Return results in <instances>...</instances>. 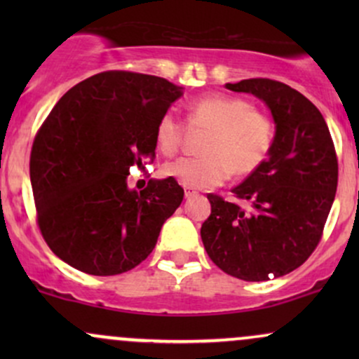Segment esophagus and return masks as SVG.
<instances>
[{"instance_id":"obj_1","label":"esophagus","mask_w":359,"mask_h":359,"mask_svg":"<svg viewBox=\"0 0 359 359\" xmlns=\"http://www.w3.org/2000/svg\"><path fill=\"white\" fill-rule=\"evenodd\" d=\"M184 196L187 197V199H189V197H194V196H197V192L194 191V189H189V187H185V189H184Z\"/></svg>"}]
</instances>
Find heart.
<instances>
[{"mask_svg": "<svg viewBox=\"0 0 359 359\" xmlns=\"http://www.w3.org/2000/svg\"><path fill=\"white\" fill-rule=\"evenodd\" d=\"M191 131H208L201 143L199 158H180L162 167V174L189 189H211L233 177H248L269 158L277 128L269 114L255 109L253 102L236 96L211 94L187 104ZM185 126L165 113L155 128V145L165 156L182 147Z\"/></svg>", "mask_w": 359, "mask_h": 359, "instance_id": "obj_1", "label": "heart"}]
</instances>
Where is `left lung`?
<instances>
[{
    "label": "left lung",
    "mask_w": 359,
    "mask_h": 359,
    "mask_svg": "<svg viewBox=\"0 0 359 359\" xmlns=\"http://www.w3.org/2000/svg\"><path fill=\"white\" fill-rule=\"evenodd\" d=\"M226 88L265 102L277 135L265 163L233 189L251 211L209 194L201 238L224 273L263 282L299 269L319 245L334 203L337 156L323 114L299 90L262 77Z\"/></svg>",
    "instance_id": "1"
}]
</instances>
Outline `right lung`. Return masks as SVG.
I'll list each match as a JSON object with an SVG mask.
<instances>
[{
	"label": "right lung",
	"mask_w": 359,
	"mask_h": 359,
	"mask_svg": "<svg viewBox=\"0 0 359 359\" xmlns=\"http://www.w3.org/2000/svg\"><path fill=\"white\" fill-rule=\"evenodd\" d=\"M182 88L108 71L69 89L34 140L36 222L62 262L97 277L125 273L151 253L184 199L175 179L128 189L130 167L155 158V128Z\"/></svg>",
	"instance_id": "obj_1"
}]
</instances>
